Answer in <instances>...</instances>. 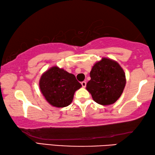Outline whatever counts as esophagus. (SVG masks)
Returning <instances> with one entry per match:
<instances>
[{"instance_id": "esophagus-1", "label": "esophagus", "mask_w": 155, "mask_h": 155, "mask_svg": "<svg viewBox=\"0 0 155 155\" xmlns=\"http://www.w3.org/2000/svg\"><path fill=\"white\" fill-rule=\"evenodd\" d=\"M81 85H82L83 87H86V82H85V81H83V82H81Z\"/></svg>"}]
</instances>
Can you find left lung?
<instances>
[{
    "mask_svg": "<svg viewBox=\"0 0 155 155\" xmlns=\"http://www.w3.org/2000/svg\"><path fill=\"white\" fill-rule=\"evenodd\" d=\"M90 77L86 89L94 101L102 105L116 102L126 85L125 73L121 66L117 62L107 58H103L94 64Z\"/></svg>",
    "mask_w": 155,
    "mask_h": 155,
    "instance_id": "1",
    "label": "left lung"
}]
</instances>
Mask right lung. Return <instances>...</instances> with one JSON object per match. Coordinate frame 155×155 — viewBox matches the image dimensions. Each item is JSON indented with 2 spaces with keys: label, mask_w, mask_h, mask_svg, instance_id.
Masks as SVG:
<instances>
[{
  "label": "right lung",
  "mask_w": 155,
  "mask_h": 155,
  "mask_svg": "<svg viewBox=\"0 0 155 155\" xmlns=\"http://www.w3.org/2000/svg\"><path fill=\"white\" fill-rule=\"evenodd\" d=\"M81 84L74 74L54 66L44 72L40 80V88L48 103L56 107H65L72 103L74 92Z\"/></svg>",
  "instance_id": "1"
}]
</instances>
